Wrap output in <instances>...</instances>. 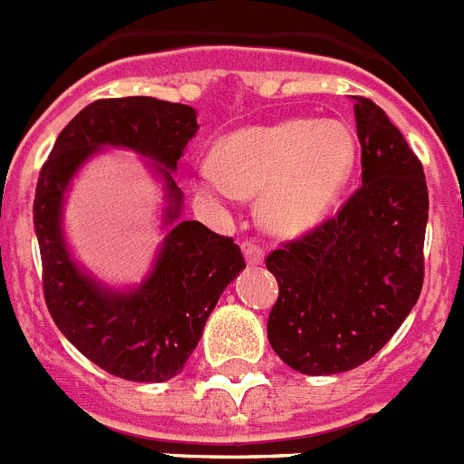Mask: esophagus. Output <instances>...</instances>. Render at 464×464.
<instances>
[{"label":"esophagus","instance_id":"esophagus-1","mask_svg":"<svg viewBox=\"0 0 464 464\" xmlns=\"http://www.w3.org/2000/svg\"><path fill=\"white\" fill-rule=\"evenodd\" d=\"M242 254H245L246 263L249 266H261L263 258H266V252H263V246L256 245L254 240H245L242 242Z\"/></svg>","mask_w":464,"mask_h":464}]
</instances>
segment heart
Returning a JSON list of instances; mask_svg holds the SVG:
<instances>
[{"label": "heart", "instance_id": "heart-1", "mask_svg": "<svg viewBox=\"0 0 464 464\" xmlns=\"http://www.w3.org/2000/svg\"><path fill=\"white\" fill-rule=\"evenodd\" d=\"M354 164V141L339 121L285 119L228 134L218 164L198 167V188L231 201L261 192V219L276 233H300L330 212Z\"/></svg>", "mask_w": 464, "mask_h": 464}]
</instances>
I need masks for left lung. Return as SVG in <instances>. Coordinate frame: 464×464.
Listing matches in <instances>:
<instances>
[{"mask_svg": "<svg viewBox=\"0 0 464 464\" xmlns=\"http://www.w3.org/2000/svg\"><path fill=\"white\" fill-rule=\"evenodd\" d=\"M362 188L334 218L266 258L279 284L272 350L304 375L369 362L396 334L423 285L428 188L401 130L354 95Z\"/></svg>", "mask_w": 464, "mask_h": 464, "instance_id": "left-lung-1", "label": "left lung"}]
</instances>
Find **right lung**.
I'll use <instances>...</instances> for the list:
<instances>
[{
  "mask_svg": "<svg viewBox=\"0 0 464 464\" xmlns=\"http://www.w3.org/2000/svg\"><path fill=\"white\" fill-rule=\"evenodd\" d=\"M197 111L149 95L86 105L56 137L38 176L34 227L43 261V293L62 334L102 371L132 382H164L197 348L219 295L245 267L233 237L201 222H180L183 192L173 180L197 134ZM119 145L153 159L165 183V223L172 231L151 275L130 292L95 282L72 261L63 240V198L72 176L93 152Z\"/></svg>",
  "mask_w": 464,
  "mask_h": 464,
  "instance_id": "add662e5",
  "label": "right lung"
}]
</instances>
